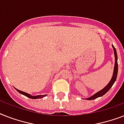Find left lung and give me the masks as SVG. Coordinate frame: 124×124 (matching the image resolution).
<instances>
[{"label":"left lung","mask_w":124,"mask_h":124,"mask_svg":"<svg viewBox=\"0 0 124 124\" xmlns=\"http://www.w3.org/2000/svg\"><path fill=\"white\" fill-rule=\"evenodd\" d=\"M112 47H113V50H114V54H115V66H114L113 74V76H112L111 79L109 82L108 83V85H107L106 87H104V88L102 89H101L100 91H98L97 93H96L95 94H94L93 95L90 96V97L85 98V100H94V99H96V98H98V97L102 96L103 95H104V94H106L108 91L110 89H111V87L113 86V85L114 84V83L115 82L116 80V77H117V74H118V56H117V53H116V50L115 47H114L113 45H112Z\"/></svg>","instance_id":"left-lung-1"}]
</instances>
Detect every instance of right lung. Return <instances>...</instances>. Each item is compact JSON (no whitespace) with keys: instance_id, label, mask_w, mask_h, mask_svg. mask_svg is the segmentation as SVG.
Masks as SVG:
<instances>
[{"instance_id":"right-lung-1","label":"right lung","mask_w":124,"mask_h":124,"mask_svg":"<svg viewBox=\"0 0 124 124\" xmlns=\"http://www.w3.org/2000/svg\"><path fill=\"white\" fill-rule=\"evenodd\" d=\"M15 89H16L18 93H20V94H23V95H24V96H27V97H28V98H31V99H39V98H43V97H44V96H46V94H44V95H37V96H32V95L28 94V93H27L22 91L18 90V89H16L15 87Z\"/></svg>"}]
</instances>
